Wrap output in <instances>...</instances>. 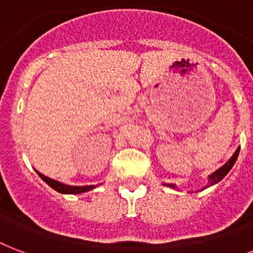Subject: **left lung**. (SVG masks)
Here are the masks:
<instances>
[{
	"label": "left lung",
	"mask_w": 253,
	"mask_h": 253,
	"mask_svg": "<svg viewBox=\"0 0 253 253\" xmlns=\"http://www.w3.org/2000/svg\"><path fill=\"white\" fill-rule=\"evenodd\" d=\"M239 151H240V148H238V150L235 151V154H234V155H232V158H231V159H229V161L227 162V163H225L224 166H221L220 169H216L215 172H212L211 175L208 176L207 186L203 187V188H202V190H199V191L206 190L207 187H211V186H213V184H216V183L220 182L221 179L224 178L225 175H227V173H228L229 171H231V169L234 167L235 162H236V159H238V157H239ZM163 186L171 187V188H176V186H175V184H171V183H163ZM196 192H198V191H196Z\"/></svg>",
	"instance_id": "8db88e82"
}]
</instances>
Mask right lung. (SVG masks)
Returning a JSON list of instances; mask_svg holds the SVG:
<instances>
[{
	"mask_svg": "<svg viewBox=\"0 0 253 253\" xmlns=\"http://www.w3.org/2000/svg\"><path fill=\"white\" fill-rule=\"evenodd\" d=\"M37 173L40 175V178L43 182L47 183L51 188H54L58 192H61V194H82V192H87V191L95 188V186H67V184H63V183L58 182V180H54V179L49 178V176H45L43 173L38 172V171H37Z\"/></svg>",
	"mask_w": 253,
	"mask_h": 253,
	"instance_id": "add662e5",
	"label": "right lung"
}]
</instances>
